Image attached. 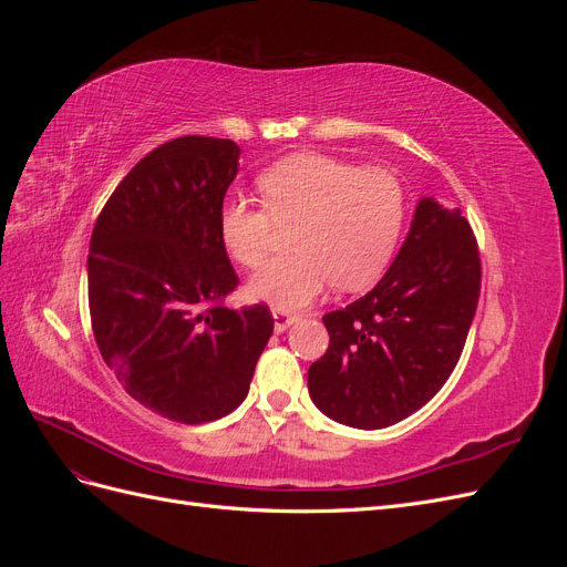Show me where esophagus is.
I'll use <instances>...</instances> for the list:
<instances>
[{
	"instance_id": "1",
	"label": "esophagus",
	"mask_w": 567,
	"mask_h": 567,
	"mask_svg": "<svg viewBox=\"0 0 567 567\" xmlns=\"http://www.w3.org/2000/svg\"><path fill=\"white\" fill-rule=\"evenodd\" d=\"M271 317H274V331H277V333H284L288 326H293L300 319L298 315H290L286 310H274Z\"/></svg>"
}]
</instances>
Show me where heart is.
I'll list each match as a JSON object with an SVG mask.
<instances>
[{
	"label": "heart",
	"mask_w": 567,
	"mask_h": 567,
	"mask_svg": "<svg viewBox=\"0 0 567 567\" xmlns=\"http://www.w3.org/2000/svg\"><path fill=\"white\" fill-rule=\"evenodd\" d=\"M262 205L227 198L219 236L236 262L260 267L279 227H293L296 250L250 279V296L277 310H300L333 281L357 290L373 284L398 248L406 215L400 177L323 153H296L257 177Z\"/></svg>",
	"instance_id": "heart-1"
}]
</instances>
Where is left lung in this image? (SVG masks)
Wrapping results in <instances>:
<instances>
[{
    "label": "left lung",
    "instance_id": "obj_1",
    "mask_svg": "<svg viewBox=\"0 0 567 567\" xmlns=\"http://www.w3.org/2000/svg\"><path fill=\"white\" fill-rule=\"evenodd\" d=\"M480 250L461 210L423 198L406 241L364 298L323 315L329 350L307 371L312 402L352 427H388L447 383L480 298Z\"/></svg>",
    "mask_w": 567,
    "mask_h": 567
}]
</instances>
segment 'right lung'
Returning <instances> with one entry per match:
<instances>
[{"label":"right lung","instance_id":"right-lung-1","mask_svg":"<svg viewBox=\"0 0 567 567\" xmlns=\"http://www.w3.org/2000/svg\"><path fill=\"white\" fill-rule=\"evenodd\" d=\"M238 153L231 140L198 134L153 148L115 186L90 241L101 357L130 398L186 425L246 400L274 331L267 305L225 307L238 277L217 217Z\"/></svg>","mask_w":567,"mask_h":567}]
</instances>
